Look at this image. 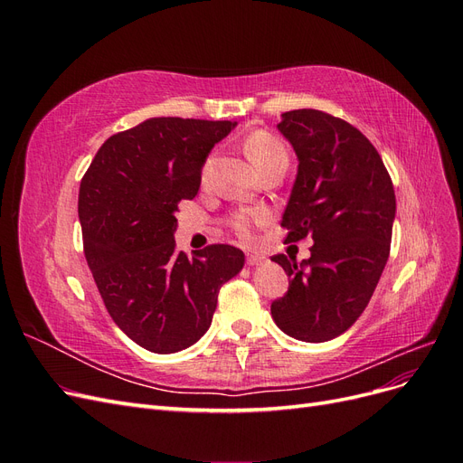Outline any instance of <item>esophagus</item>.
Returning a JSON list of instances; mask_svg holds the SVG:
<instances>
[{"mask_svg": "<svg viewBox=\"0 0 463 463\" xmlns=\"http://www.w3.org/2000/svg\"><path fill=\"white\" fill-rule=\"evenodd\" d=\"M245 262H247V266H257V264L264 262V257H262V255H257V253H247Z\"/></svg>", "mask_w": 463, "mask_h": 463, "instance_id": "esophagus-1", "label": "esophagus"}]
</instances>
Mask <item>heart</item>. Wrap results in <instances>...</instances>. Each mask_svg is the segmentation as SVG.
Wrapping results in <instances>:
<instances>
[{"label": "heart", "mask_w": 463, "mask_h": 463, "mask_svg": "<svg viewBox=\"0 0 463 463\" xmlns=\"http://www.w3.org/2000/svg\"><path fill=\"white\" fill-rule=\"evenodd\" d=\"M243 150L249 156V160L257 165V170L264 175L266 172L274 170V167L284 165L288 167L289 164V152L286 148V145L279 141V138L266 131V129H255L250 131L245 141H243ZM208 174V165H204L203 170V181L206 179ZM264 220L262 214L259 213H249V210H237V213L230 214L226 223L228 228L240 237V240H250L255 232L257 223H260Z\"/></svg>", "instance_id": "1"}]
</instances>
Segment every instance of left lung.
Masks as SVG:
<instances>
[{
	"label": "left lung",
	"mask_w": 463,
	"mask_h": 463,
	"mask_svg": "<svg viewBox=\"0 0 463 463\" xmlns=\"http://www.w3.org/2000/svg\"><path fill=\"white\" fill-rule=\"evenodd\" d=\"M278 129L299 158L282 218L286 241L313 237L301 264L274 255L291 284L270 305L291 338L328 342L365 311L390 255L396 194L381 154L352 123L320 109H291Z\"/></svg>",
	"instance_id": "left-lung-1"
}]
</instances>
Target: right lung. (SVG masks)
Segmentation results:
<instances>
[{"instance_id": "right-lung-1", "label": "right lung", "mask_w": 463, "mask_h": 463, "mask_svg": "<svg viewBox=\"0 0 463 463\" xmlns=\"http://www.w3.org/2000/svg\"><path fill=\"white\" fill-rule=\"evenodd\" d=\"M232 121L152 118L111 135L80 179L79 220L89 269L109 317L152 354L197 342L220 288L243 269L223 243L177 250L179 203L194 199L208 152Z\"/></svg>"}]
</instances>
